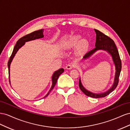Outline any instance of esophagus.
Masks as SVG:
<instances>
[{"label":"esophagus","mask_w":130,"mask_h":130,"mask_svg":"<svg viewBox=\"0 0 130 130\" xmlns=\"http://www.w3.org/2000/svg\"><path fill=\"white\" fill-rule=\"evenodd\" d=\"M75 65H74L73 64H69L66 66L65 69L67 70H71V69H72V68L75 67Z\"/></svg>","instance_id":"1"}]
</instances>
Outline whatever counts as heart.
I'll return each instance as SVG.
<instances>
[{"label":"heart","mask_w":130,"mask_h":130,"mask_svg":"<svg viewBox=\"0 0 130 130\" xmlns=\"http://www.w3.org/2000/svg\"><path fill=\"white\" fill-rule=\"evenodd\" d=\"M77 45V53L81 54L86 50L88 46V42L86 39H82L80 35H77L72 36L64 43V46L67 49H71Z\"/></svg>","instance_id":"heart-1"}]
</instances>
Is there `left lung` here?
I'll use <instances>...</instances> for the list:
<instances>
[{
    "instance_id": "obj_1",
    "label": "left lung",
    "mask_w": 130,
    "mask_h": 130,
    "mask_svg": "<svg viewBox=\"0 0 130 130\" xmlns=\"http://www.w3.org/2000/svg\"><path fill=\"white\" fill-rule=\"evenodd\" d=\"M94 30L96 34L95 43L96 47L94 49L88 52V53L85 54L82 60H86V59L90 58L92 55H93L98 51L102 50L106 51L112 57V60L115 66L116 73H115L114 82L110 89L104 92H102V93H94V92H91L86 89L82 83L80 78L79 80V87L80 89L87 96L93 98H104L109 95L117 87L119 82V77L121 70V62L117 48L113 40L99 30H96V29H94Z\"/></svg>"
}]
</instances>
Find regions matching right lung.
<instances>
[{
  "instance_id": "add662e5",
  "label": "right lung",
  "mask_w": 130,
  "mask_h": 130,
  "mask_svg": "<svg viewBox=\"0 0 130 130\" xmlns=\"http://www.w3.org/2000/svg\"><path fill=\"white\" fill-rule=\"evenodd\" d=\"M43 29H40V30H37V31H35L34 32H32L30 34H28L27 35H25L24 36L22 37L21 39H20L17 41V42L15 46H14L12 53L11 55V57L10 58L9 60L8 61V64H7V66H8V69H9V82H10V65L13 59L14 58V57L15 56V55L16 54V53L17 52V51L19 50V49H20L21 48L24 46L25 42L30 41H32V40H34L36 39H39L40 38H42L44 37L43 36ZM64 70L62 68H61L60 69H59L58 70H57L55 71L53 74L52 76V86L50 88V89L49 90V91L48 92V93L46 94V95L44 96V98L46 97L47 96H48L49 95L50 92H51V91L53 89V88L54 87L55 84H56L57 80L58 79V77H59L61 74L64 72Z\"/></svg>"
}]
</instances>
